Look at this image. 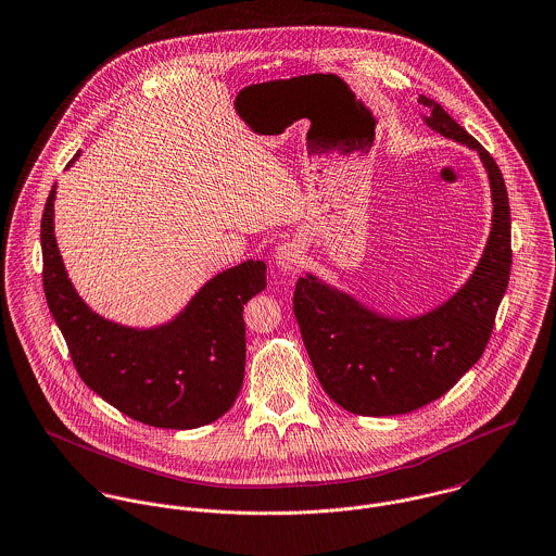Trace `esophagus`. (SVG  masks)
<instances>
[{
    "mask_svg": "<svg viewBox=\"0 0 556 556\" xmlns=\"http://www.w3.org/2000/svg\"><path fill=\"white\" fill-rule=\"evenodd\" d=\"M274 261H276L278 267L293 271V269H298L303 263L302 247H300L298 242H285V244H280V247L276 249Z\"/></svg>",
    "mask_w": 556,
    "mask_h": 556,
    "instance_id": "obj_1",
    "label": "esophagus"
}]
</instances>
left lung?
Listing matches in <instances>:
<instances>
[{
    "label": "left lung",
    "mask_w": 556,
    "mask_h": 556,
    "mask_svg": "<svg viewBox=\"0 0 556 556\" xmlns=\"http://www.w3.org/2000/svg\"><path fill=\"white\" fill-rule=\"evenodd\" d=\"M418 103L427 127L480 154L493 223L469 280L420 316H384L312 274L298 280L293 312L312 367L325 393L361 416L407 414L448 393L484 353L509 280V203L495 159L438 101L420 96Z\"/></svg>",
    "instance_id": "obj_1"
}]
</instances>
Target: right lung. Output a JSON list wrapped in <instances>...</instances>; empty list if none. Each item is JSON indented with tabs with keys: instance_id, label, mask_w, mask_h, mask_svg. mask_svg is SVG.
Segmentation results:
<instances>
[{
	"instance_id": "add662e5",
	"label": "right lung",
	"mask_w": 556,
	"mask_h": 556,
	"mask_svg": "<svg viewBox=\"0 0 556 556\" xmlns=\"http://www.w3.org/2000/svg\"><path fill=\"white\" fill-rule=\"evenodd\" d=\"M54 189L40 229L45 295L83 382L103 402L151 427L195 429L220 418L242 389V312L265 289V263L251 258L216 274L165 325L134 329L105 320L67 278L54 240Z\"/></svg>"
}]
</instances>
